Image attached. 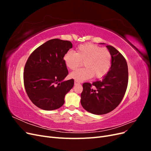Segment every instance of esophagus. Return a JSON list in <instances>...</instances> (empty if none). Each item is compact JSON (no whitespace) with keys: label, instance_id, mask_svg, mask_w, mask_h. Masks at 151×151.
<instances>
[{"label":"esophagus","instance_id":"1","mask_svg":"<svg viewBox=\"0 0 151 151\" xmlns=\"http://www.w3.org/2000/svg\"><path fill=\"white\" fill-rule=\"evenodd\" d=\"M79 84H80L79 82H78V81H74V84H75V85Z\"/></svg>","mask_w":151,"mask_h":151}]
</instances>
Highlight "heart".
<instances>
[{
  "label": "heart",
  "instance_id": "obj_1",
  "mask_svg": "<svg viewBox=\"0 0 151 151\" xmlns=\"http://www.w3.org/2000/svg\"><path fill=\"white\" fill-rule=\"evenodd\" d=\"M63 62L70 70L81 66L83 62L84 68L72 72L70 78L82 82L94 76L99 79L106 75L111 65V55L109 50L91 43L80 45L76 53L68 51L63 56Z\"/></svg>",
  "mask_w": 151,
  "mask_h": 151
}]
</instances>
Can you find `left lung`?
Masks as SVG:
<instances>
[{"label":"left lung","mask_w":151,"mask_h":151,"mask_svg":"<svg viewBox=\"0 0 151 151\" xmlns=\"http://www.w3.org/2000/svg\"><path fill=\"white\" fill-rule=\"evenodd\" d=\"M106 47L111 55L110 69L101 80L92 84L84 83L81 95L82 106L94 115H104L116 108L124 96L129 81L125 58L113 47Z\"/></svg>","instance_id":"left-lung-1"}]
</instances>
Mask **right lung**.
<instances>
[{"instance_id":"obj_1","label":"right lung","mask_w":151,"mask_h":151,"mask_svg":"<svg viewBox=\"0 0 151 151\" xmlns=\"http://www.w3.org/2000/svg\"><path fill=\"white\" fill-rule=\"evenodd\" d=\"M72 47L68 41L53 39L31 54L24 70V84L29 98L44 110H54L64 104L65 94L74 86L68 75L63 56Z\"/></svg>"}]
</instances>
